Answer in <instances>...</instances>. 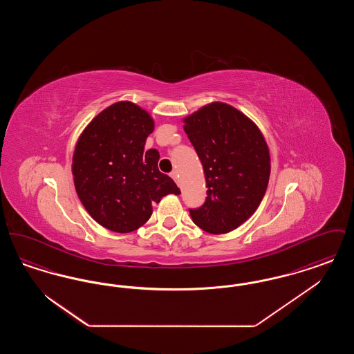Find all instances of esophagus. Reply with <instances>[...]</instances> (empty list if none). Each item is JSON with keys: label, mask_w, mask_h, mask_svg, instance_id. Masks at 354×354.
Returning a JSON list of instances; mask_svg holds the SVG:
<instances>
[{"label": "esophagus", "mask_w": 354, "mask_h": 354, "mask_svg": "<svg viewBox=\"0 0 354 354\" xmlns=\"http://www.w3.org/2000/svg\"><path fill=\"white\" fill-rule=\"evenodd\" d=\"M171 178H172L175 182H178V179H179V174H178V171H172V172H171Z\"/></svg>", "instance_id": "obj_1"}]
</instances>
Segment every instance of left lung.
Returning <instances> with one entry per match:
<instances>
[{"instance_id": "left-lung-1", "label": "left lung", "mask_w": 354, "mask_h": 354, "mask_svg": "<svg viewBox=\"0 0 354 354\" xmlns=\"http://www.w3.org/2000/svg\"><path fill=\"white\" fill-rule=\"evenodd\" d=\"M183 123L208 187L205 203L189 209L192 221L208 234H228L252 216L266 195L270 175L266 138L252 119L224 102L203 106Z\"/></svg>"}]
</instances>
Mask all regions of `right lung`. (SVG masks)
Returning a JSON list of instances; mask_svg holds the SVG:
<instances>
[{"label":"right lung","mask_w":354,"mask_h":354,"mask_svg":"<svg viewBox=\"0 0 354 354\" xmlns=\"http://www.w3.org/2000/svg\"><path fill=\"white\" fill-rule=\"evenodd\" d=\"M155 122L140 106L120 101L102 110L80 135L71 172L77 195L102 227L129 234L151 218L152 203L179 195L158 169L159 152L145 150Z\"/></svg>","instance_id":"1"}]
</instances>
